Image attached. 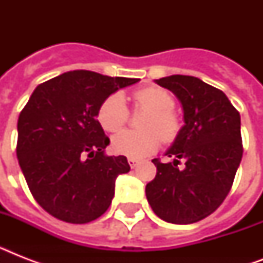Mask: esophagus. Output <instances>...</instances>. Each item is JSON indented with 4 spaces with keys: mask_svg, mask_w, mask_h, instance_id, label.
I'll list each match as a JSON object with an SVG mask.
<instances>
[{
    "mask_svg": "<svg viewBox=\"0 0 263 263\" xmlns=\"http://www.w3.org/2000/svg\"><path fill=\"white\" fill-rule=\"evenodd\" d=\"M128 164H129V166H131V168H135L136 165H138V160H136V158H132V157H129V158H128Z\"/></svg>",
    "mask_w": 263,
    "mask_h": 263,
    "instance_id": "1",
    "label": "esophagus"
}]
</instances>
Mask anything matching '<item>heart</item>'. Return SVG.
Here are the masks:
<instances>
[{
    "label": "heart",
    "mask_w": 263,
    "mask_h": 263,
    "mask_svg": "<svg viewBox=\"0 0 263 263\" xmlns=\"http://www.w3.org/2000/svg\"><path fill=\"white\" fill-rule=\"evenodd\" d=\"M135 111H146L140 121L142 131H123L113 136L111 148L117 154L143 158L164 143H172L181 129L180 117L175 107V98L164 88L148 86L132 94ZM101 127L107 132H117L128 123L129 109L121 94L115 92L103 99L97 111Z\"/></svg>",
    "instance_id": "b5f03b06"
}]
</instances>
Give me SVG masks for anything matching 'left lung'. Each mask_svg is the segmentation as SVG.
Masks as SVG:
<instances>
[{
  "label": "left lung",
  "instance_id": "left-lung-1",
  "mask_svg": "<svg viewBox=\"0 0 263 263\" xmlns=\"http://www.w3.org/2000/svg\"><path fill=\"white\" fill-rule=\"evenodd\" d=\"M179 98L184 110L180 129L154 180L146 185L153 212L166 222L192 224L216 212L231 191L243 156L240 115L227 95L198 78L172 75L154 80ZM186 161L184 170L177 165Z\"/></svg>",
  "mask_w": 263,
  "mask_h": 263
}]
</instances>
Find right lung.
<instances>
[{
  "label": "right lung",
  "mask_w": 263,
  "mask_h": 263,
  "mask_svg": "<svg viewBox=\"0 0 263 263\" xmlns=\"http://www.w3.org/2000/svg\"><path fill=\"white\" fill-rule=\"evenodd\" d=\"M139 79L71 71L35 88L17 120L18 165L34 199L49 214L86 224L106 212L124 156L107 157L110 140L97 120L103 99Z\"/></svg>",
  "instance_id": "obj_1"
}]
</instances>
